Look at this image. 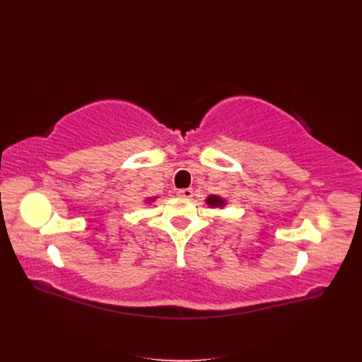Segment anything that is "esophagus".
I'll return each instance as SVG.
<instances>
[{
    "mask_svg": "<svg viewBox=\"0 0 362 362\" xmlns=\"http://www.w3.org/2000/svg\"><path fill=\"white\" fill-rule=\"evenodd\" d=\"M178 196H181V198H185V199H190L193 196V190L192 189H181V190H178Z\"/></svg>",
    "mask_w": 362,
    "mask_h": 362,
    "instance_id": "34e87169",
    "label": "esophagus"
}]
</instances>
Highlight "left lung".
<instances>
[{
  "instance_id": "1",
  "label": "left lung",
  "mask_w": 362,
  "mask_h": 362,
  "mask_svg": "<svg viewBox=\"0 0 362 362\" xmlns=\"http://www.w3.org/2000/svg\"><path fill=\"white\" fill-rule=\"evenodd\" d=\"M205 202H206V205L210 206V208H222V206L226 205V201L222 198V196H218V194H210L205 199Z\"/></svg>"
}]
</instances>
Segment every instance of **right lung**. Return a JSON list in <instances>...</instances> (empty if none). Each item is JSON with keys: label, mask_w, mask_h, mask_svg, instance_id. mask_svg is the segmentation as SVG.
Segmentation results:
<instances>
[{"label": "right lung", "mask_w": 362, "mask_h": 362, "mask_svg": "<svg viewBox=\"0 0 362 362\" xmlns=\"http://www.w3.org/2000/svg\"><path fill=\"white\" fill-rule=\"evenodd\" d=\"M156 198H146V202H154Z\"/></svg>", "instance_id": "1"}]
</instances>
